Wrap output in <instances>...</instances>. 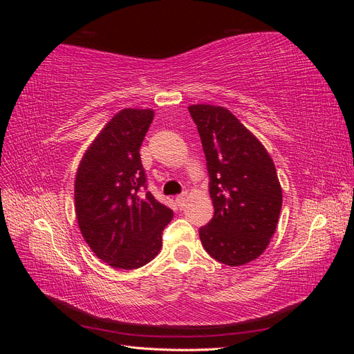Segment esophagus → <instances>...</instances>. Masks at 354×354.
I'll use <instances>...</instances> for the list:
<instances>
[{
  "label": "esophagus",
  "mask_w": 354,
  "mask_h": 354,
  "mask_svg": "<svg viewBox=\"0 0 354 354\" xmlns=\"http://www.w3.org/2000/svg\"><path fill=\"white\" fill-rule=\"evenodd\" d=\"M186 199H187V192H185V194H181L176 198V202L178 203L180 208H183L186 205Z\"/></svg>",
  "instance_id": "esophagus-1"
}]
</instances>
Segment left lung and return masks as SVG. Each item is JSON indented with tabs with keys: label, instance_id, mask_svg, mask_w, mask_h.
I'll return each instance as SVG.
<instances>
[{
	"label": "left lung",
	"instance_id": "8db88e82",
	"mask_svg": "<svg viewBox=\"0 0 354 354\" xmlns=\"http://www.w3.org/2000/svg\"><path fill=\"white\" fill-rule=\"evenodd\" d=\"M209 176L214 217L199 229L205 251L232 267L264 252L277 226L282 187L273 160L248 128L223 106H189Z\"/></svg>",
	"mask_w": 354,
	"mask_h": 354
}]
</instances>
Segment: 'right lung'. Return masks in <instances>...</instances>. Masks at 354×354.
<instances>
[{"label":"right lung","instance_id":"right-lung-1","mask_svg":"<svg viewBox=\"0 0 354 354\" xmlns=\"http://www.w3.org/2000/svg\"><path fill=\"white\" fill-rule=\"evenodd\" d=\"M152 109H122L85 151L75 178V212L91 251L115 269L133 270L152 261L173 209L145 195L140 146Z\"/></svg>","mask_w":354,"mask_h":354}]
</instances>
